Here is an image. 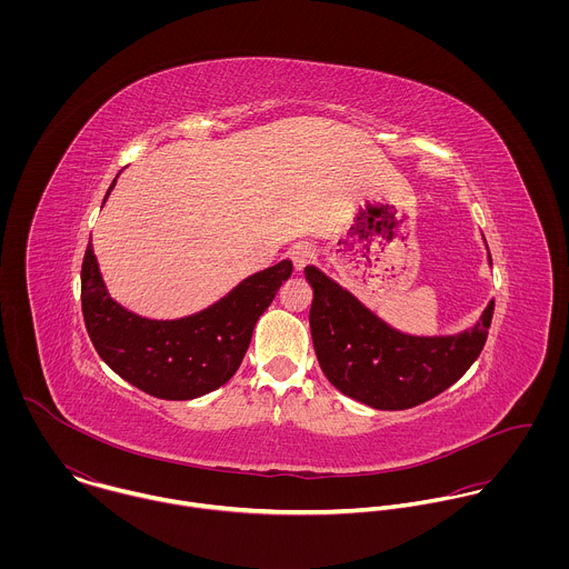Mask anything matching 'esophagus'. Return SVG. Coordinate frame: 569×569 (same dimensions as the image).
Segmentation results:
<instances>
[{"label":"esophagus","mask_w":569,"mask_h":569,"mask_svg":"<svg viewBox=\"0 0 569 569\" xmlns=\"http://www.w3.org/2000/svg\"><path fill=\"white\" fill-rule=\"evenodd\" d=\"M313 258H316V249H313L311 244H293V249H291V260H293V267H296L298 271H302L307 264H311Z\"/></svg>","instance_id":"obj_1"}]
</instances>
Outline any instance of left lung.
Masks as SVG:
<instances>
[{"label":"left lung","instance_id":"8db88e82","mask_svg":"<svg viewBox=\"0 0 569 569\" xmlns=\"http://www.w3.org/2000/svg\"><path fill=\"white\" fill-rule=\"evenodd\" d=\"M490 260V253H488ZM313 289V348L326 379L375 409H409L451 388L480 357L495 302L458 335L413 337L379 320L318 267H305Z\"/></svg>","mask_w":569,"mask_h":569}]
</instances>
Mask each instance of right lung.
<instances>
[{
  "instance_id": "add662e5",
  "label": "right lung",
  "mask_w": 569,
  "mask_h": 569,
  "mask_svg": "<svg viewBox=\"0 0 569 569\" xmlns=\"http://www.w3.org/2000/svg\"><path fill=\"white\" fill-rule=\"evenodd\" d=\"M291 271V260H282L194 316L149 320L111 300L89 241L81 269L82 318L96 352L116 375L151 397L190 401L234 377L253 326Z\"/></svg>"
}]
</instances>
